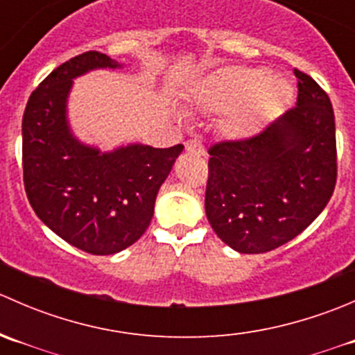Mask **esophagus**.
<instances>
[{"label":"esophagus","instance_id":"34e87169","mask_svg":"<svg viewBox=\"0 0 355 355\" xmlns=\"http://www.w3.org/2000/svg\"><path fill=\"white\" fill-rule=\"evenodd\" d=\"M185 149H187L189 153H192V155H204V146L200 144L199 141H189L187 144H185Z\"/></svg>","mask_w":355,"mask_h":355}]
</instances>
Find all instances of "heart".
<instances>
[{
    "label": "heart",
    "instance_id": "heart-1",
    "mask_svg": "<svg viewBox=\"0 0 355 355\" xmlns=\"http://www.w3.org/2000/svg\"><path fill=\"white\" fill-rule=\"evenodd\" d=\"M292 85L261 68H225L204 78L194 92L198 108L207 113L227 111L223 130L234 139L259 134L288 103Z\"/></svg>",
    "mask_w": 355,
    "mask_h": 355
}]
</instances>
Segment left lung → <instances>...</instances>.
<instances>
[{"mask_svg":"<svg viewBox=\"0 0 355 355\" xmlns=\"http://www.w3.org/2000/svg\"><path fill=\"white\" fill-rule=\"evenodd\" d=\"M297 105L247 139L209 148L206 216L218 237L242 254L287 244L306 230L336 184L335 114L323 87L304 71Z\"/></svg>","mask_w":355,"mask_h":355,"instance_id":"obj_1","label":"left lung"}]
</instances>
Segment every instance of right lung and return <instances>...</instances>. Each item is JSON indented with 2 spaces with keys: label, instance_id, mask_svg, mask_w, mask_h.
<instances>
[{
  "label": "right lung",
  "instance_id": "obj_1",
  "mask_svg": "<svg viewBox=\"0 0 355 355\" xmlns=\"http://www.w3.org/2000/svg\"><path fill=\"white\" fill-rule=\"evenodd\" d=\"M106 67L120 65L99 51L62 63L32 92L22 120L24 185L32 209L63 241L94 256L120 252L142 237L157 191L184 149L134 144L101 155L70 134L71 78Z\"/></svg>",
  "mask_w": 355,
  "mask_h": 355
}]
</instances>
